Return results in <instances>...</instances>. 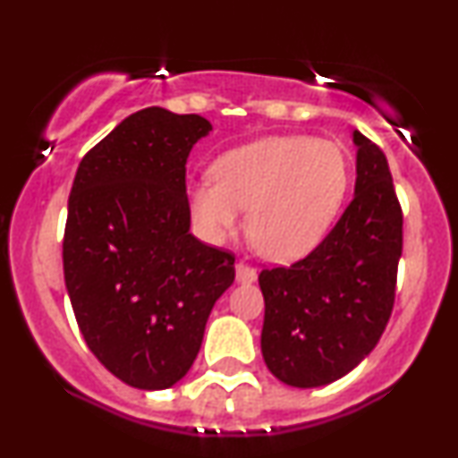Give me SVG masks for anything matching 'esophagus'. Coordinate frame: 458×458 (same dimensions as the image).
I'll return each instance as SVG.
<instances>
[{
	"label": "esophagus",
	"instance_id": "obj_1",
	"mask_svg": "<svg viewBox=\"0 0 458 458\" xmlns=\"http://www.w3.org/2000/svg\"><path fill=\"white\" fill-rule=\"evenodd\" d=\"M236 280L243 282V284H250L256 280V269L251 265H247V262H236Z\"/></svg>",
	"mask_w": 458,
	"mask_h": 458
}]
</instances>
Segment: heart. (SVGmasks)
Masks as SVG:
<instances>
[{"instance_id": "1", "label": "heart", "mask_w": 458, "mask_h": 458, "mask_svg": "<svg viewBox=\"0 0 458 458\" xmlns=\"http://www.w3.org/2000/svg\"><path fill=\"white\" fill-rule=\"evenodd\" d=\"M213 181L191 189V211L208 239L239 228L262 256L293 260L327 234L349 189V159L335 141L308 135H269L225 150Z\"/></svg>"}]
</instances>
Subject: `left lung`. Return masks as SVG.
<instances>
[{
    "label": "left lung",
    "mask_w": 458,
    "mask_h": 458,
    "mask_svg": "<svg viewBox=\"0 0 458 458\" xmlns=\"http://www.w3.org/2000/svg\"><path fill=\"white\" fill-rule=\"evenodd\" d=\"M355 196L320 243L291 267L262 269V357L277 379L317 387L375 349L392 317L403 208L383 150L360 131Z\"/></svg>",
    "instance_id": "left-lung-1"
}]
</instances>
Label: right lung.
I'll return each instance as SVG.
<instances>
[{"label":"right lung","instance_id":"obj_1","mask_svg":"<svg viewBox=\"0 0 458 458\" xmlns=\"http://www.w3.org/2000/svg\"><path fill=\"white\" fill-rule=\"evenodd\" d=\"M198 114L146 107L83 155L62 243L72 312L97 360L138 390L187 375L234 254L189 233L185 182Z\"/></svg>","mask_w":458,"mask_h":458}]
</instances>
